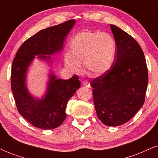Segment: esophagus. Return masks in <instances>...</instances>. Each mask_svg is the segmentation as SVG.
I'll return each mask as SVG.
<instances>
[{"instance_id": "esophagus-1", "label": "esophagus", "mask_w": 158, "mask_h": 158, "mask_svg": "<svg viewBox=\"0 0 158 158\" xmlns=\"http://www.w3.org/2000/svg\"><path fill=\"white\" fill-rule=\"evenodd\" d=\"M82 85L87 87H90V83L88 81H84L82 82Z\"/></svg>"}]
</instances>
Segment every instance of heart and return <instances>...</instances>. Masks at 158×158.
<instances>
[{
    "label": "heart",
    "mask_w": 158,
    "mask_h": 158,
    "mask_svg": "<svg viewBox=\"0 0 158 158\" xmlns=\"http://www.w3.org/2000/svg\"><path fill=\"white\" fill-rule=\"evenodd\" d=\"M69 49L70 53H66L64 57L67 69L73 73H79L83 62L86 72L92 77H98L112 67L117 44L109 33L83 31L73 38Z\"/></svg>",
    "instance_id": "heart-1"
}]
</instances>
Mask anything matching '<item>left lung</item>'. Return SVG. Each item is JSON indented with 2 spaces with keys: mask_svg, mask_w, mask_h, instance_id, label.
Instances as JSON below:
<instances>
[{
  "mask_svg": "<svg viewBox=\"0 0 158 158\" xmlns=\"http://www.w3.org/2000/svg\"><path fill=\"white\" fill-rule=\"evenodd\" d=\"M117 52L112 67L91 81L98 119L107 126L128 122L142 107L148 85L144 55L132 36L111 25Z\"/></svg>",
  "mask_w": 158,
  "mask_h": 158,
  "instance_id": "obj_1",
  "label": "left lung"
}]
</instances>
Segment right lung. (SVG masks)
<instances>
[{"mask_svg":"<svg viewBox=\"0 0 158 158\" xmlns=\"http://www.w3.org/2000/svg\"><path fill=\"white\" fill-rule=\"evenodd\" d=\"M75 23L72 19L38 32L22 44L13 60L11 84L17 110L34 127L44 130L59 127L66 117L68 101L80 87L77 76L68 80L57 77L52 57L63 52L65 38ZM35 58L48 69L46 89L41 97L33 95L27 86L29 67Z\"/></svg>","mask_w":158,"mask_h":158,"instance_id":"1","label":"right lung"}]
</instances>
